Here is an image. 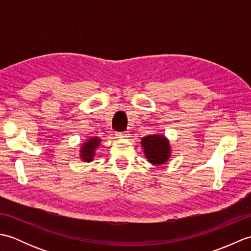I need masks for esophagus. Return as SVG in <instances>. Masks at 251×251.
<instances>
[{"label": "esophagus", "instance_id": "34e87169", "mask_svg": "<svg viewBox=\"0 0 251 251\" xmlns=\"http://www.w3.org/2000/svg\"><path fill=\"white\" fill-rule=\"evenodd\" d=\"M116 136H117V138H120V139H124V138L129 137V132L128 131H119V132H116Z\"/></svg>", "mask_w": 251, "mask_h": 251}]
</instances>
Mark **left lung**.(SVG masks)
<instances>
[{"label": "left lung", "mask_w": 251, "mask_h": 251, "mask_svg": "<svg viewBox=\"0 0 251 251\" xmlns=\"http://www.w3.org/2000/svg\"><path fill=\"white\" fill-rule=\"evenodd\" d=\"M149 162L154 165H161L167 162L170 154L169 142L163 136H148L141 141Z\"/></svg>", "instance_id": "obj_1"}]
</instances>
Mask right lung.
Returning <instances> with one entry per match:
<instances>
[{
    "label": "right lung",
    "mask_w": 251,
    "mask_h": 251,
    "mask_svg": "<svg viewBox=\"0 0 251 251\" xmlns=\"http://www.w3.org/2000/svg\"><path fill=\"white\" fill-rule=\"evenodd\" d=\"M100 140L98 138H90L89 140H87V142L84 143V146L82 147L81 150V157L83 158V161L85 162H90L94 157L95 154V150L96 148L98 147Z\"/></svg>",
    "instance_id": "obj_1"
}]
</instances>
